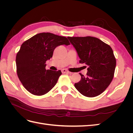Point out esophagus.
<instances>
[{"instance_id": "obj_1", "label": "esophagus", "mask_w": 133, "mask_h": 133, "mask_svg": "<svg viewBox=\"0 0 133 133\" xmlns=\"http://www.w3.org/2000/svg\"><path fill=\"white\" fill-rule=\"evenodd\" d=\"M62 72L63 73H66V74H70L71 73L70 71L66 70V69H62Z\"/></svg>"}]
</instances>
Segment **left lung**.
Here are the masks:
<instances>
[{
  "label": "left lung",
  "mask_w": 133,
  "mask_h": 133,
  "mask_svg": "<svg viewBox=\"0 0 133 133\" xmlns=\"http://www.w3.org/2000/svg\"><path fill=\"white\" fill-rule=\"evenodd\" d=\"M80 58L79 62L88 66L85 76L74 84L78 91L87 97H95L102 94L111 82L116 66V59L111 48L98 38L70 37Z\"/></svg>",
  "instance_id": "left-lung-1"
}]
</instances>
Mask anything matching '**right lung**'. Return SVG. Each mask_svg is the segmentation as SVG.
<instances>
[{"label":"right lung","mask_w":133,"mask_h":133,"mask_svg":"<svg viewBox=\"0 0 133 133\" xmlns=\"http://www.w3.org/2000/svg\"><path fill=\"white\" fill-rule=\"evenodd\" d=\"M69 44L66 38L50 33L35 35L22 44L16 57L17 71L28 91L42 95L55 85L62 72L46 70L45 62L53 57L56 47Z\"/></svg>","instance_id":"1"}]
</instances>
